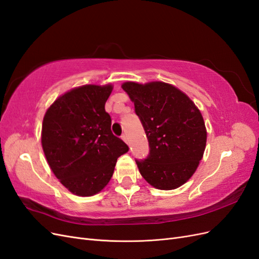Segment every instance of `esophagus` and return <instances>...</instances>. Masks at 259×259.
Returning <instances> with one entry per match:
<instances>
[{
    "label": "esophagus",
    "instance_id": "34e87169",
    "mask_svg": "<svg viewBox=\"0 0 259 259\" xmlns=\"http://www.w3.org/2000/svg\"><path fill=\"white\" fill-rule=\"evenodd\" d=\"M121 138H122V139L124 140V142H125V143H127V136H126V135H125V134H123V135L121 136Z\"/></svg>",
    "mask_w": 259,
    "mask_h": 259
}]
</instances>
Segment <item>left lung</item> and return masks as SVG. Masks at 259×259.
Wrapping results in <instances>:
<instances>
[{
  "mask_svg": "<svg viewBox=\"0 0 259 259\" xmlns=\"http://www.w3.org/2000/svg\"><path fill=\"white\" fill-rule=\"evenodd\" d=\"M122 89L134 101L150 148L145 160H135L140 174L156 189H176L193 175L205 150L200 110L167 83L126 82Z\"/></svg>",
  "mask_w": 259,
  "mask_h": 259,
  "instance_id": "left-lung-1",
  "label": "left lung"
}]
</instances>
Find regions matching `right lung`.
<instances>
[{
	"mask_svg": "<svg viewBox=\"0 0 259 259\" xmlns=\"http://www.w3.org/2000/svg\"><path fill=\"white\" fill-rule=\"evenodd\" d=\"M111 85H84L64 94L46 111L42 147L50 167L68 190L81 197L98 193L113 175L128 146L111 132L105 104Z\"/></svg>",
	"mask_w": 259,
	"mask_h": 259,
	"instance_id": "add662e5",
	"label": "right lung"
}]
</instances>
